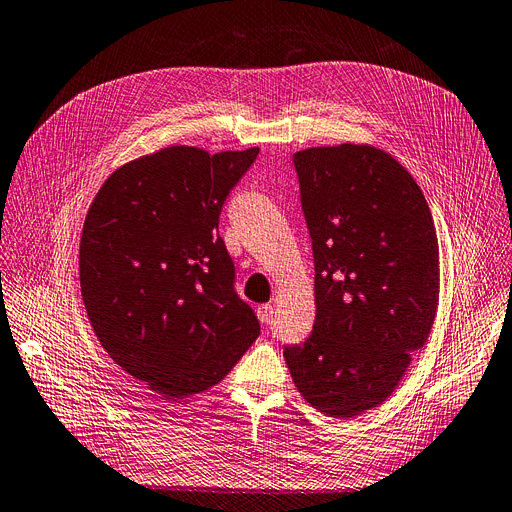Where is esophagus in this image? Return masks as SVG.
I'll return each instance as SVG.
<instances>
[{"label":"esophagus","instance_id":"esophagus-1","mask_svg":"<svg viewBox=\"0 0 512 512\" xmlns=\"http://www.w3.org/2000/svg\"><path fill=\"white\" fill-rule=\"evenodd\" d=\"M273 315H275L273 304H260V306H258V319H260L264 325H269V323L273 321Z\"/></svg>","mask_w":512,"mask_h":512}]
</instances>
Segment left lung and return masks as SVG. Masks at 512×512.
<instances>
[{
  "mask_svg": "<svg viewBox=\"0 0 512 512\" xmlns=\"http://www.w3.org/2000/svg\"><path fill=\"white\" fill-rule=\"evenodd\" d=\"M315 260V325L283 346L300 395L355 418L395 391L439 302V245L428 203L397 159L367 145L292 157Z\"/></svg>",
  "mask_w": 512,
  "mask_h": 512,
  "instance_id": "1",
  "label": "left lung"
}]
</instances>
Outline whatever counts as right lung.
Masks as SVG:
<instances>
[{
  "label": "right lung",
  "mask_w": 512,
  "mask_h": 512,
  "mask_svg": "<svg viewBox=\"0 0 512 512\" xmlns=\"http://www.w3.org/2000/svg\"><path fill=\"white\" fill-rule=\"evenodd\" d=\"M260 149L168 147L115 170L86 216L79 283L109 357L166 399L218 384L258 338L218 235Z\"/></svg>",
  "instance_id": "right-lung-1"
}]
</instances>
